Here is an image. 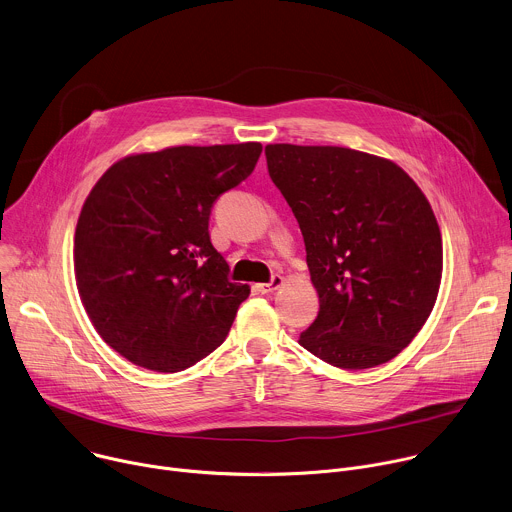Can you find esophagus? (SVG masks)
<instances>
[{
    "instance_id": "34e87169",
    "label": "esophagus",
    "mask_w": 512,
    "mask_h": 512,
    "mask_svg": "<svg viewBox=\"0 0 512 512\" xmlns=\"http://www.w3.org/2000/svg\"><path fill=\"white\" fill-rule=\"evenodd\" d=\"M283 285V277L279 273H275L267 283H257V291H261V294H271V291H275L277 287Z\"/></svg>"
}]
</instances>
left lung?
I'll return each instance as SVG.
<instances>
[{
    "instance_id": "1",
    "label": "left lung",
    "mask_w": 512,
    "mask_h": 512,
    "mask_svg": "<svg viewBox=\"0 0 512 512\" xmlns=\"http://www.w3.org/2000/svg\"><path fill=\"white\" fill-rule=\"evenodd\" d=\"M265 158L320 298L300 344L346 371L389 362L440 291L442 233L425 194L391 160L350 148L271 143Z\"/></svg>"
}]
</instances>
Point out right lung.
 I'll use <instances>...</instances> for the list:
<instances>
[{"mask_svg":"<svg viewBox=\"0 0 512 512\" xmlns=\"http://www.w3.org/2000/svg\"><path fill=\"white\" fill-rule=\"evenodd\" d=\"M261 150L247 141L127 156L87 196L75 233L79 294L101 338L137 367L178 373L225 342L251 289L229 279L208 218Z\"/></svg>","mask_w":512,"mask_h":512,"instance_id":"1","label":"right lung"}]
</instances>
